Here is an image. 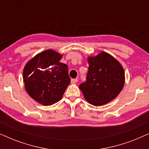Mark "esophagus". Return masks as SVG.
Returning <instances> with one entry per match:
<instances>
[{"label": "esophagus", "instance_id": "obj_1", "mask_svg": "<svg viewBox=\"0 0 149 149\" xmlns=\"http://www.w3.org/2000/svg\"><path fill=\"white\" fill-rule=\"evenodd\" d=\"M77 81H78V79H71V83H76Z\"/></svg>", "mask_w": 149, "mask_h": 149}]
</instances>
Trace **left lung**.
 <instances>
[{"mask_svg":"<svg viewBox=\"0 0 149 149\" xmlns=\"http://www.w3.org/2000/svg\"><path fill=\"white\" fill-rule=\"evenodd\" d=\"M86 81L79 85L85 100L93 106H102L115 99L123 89L125 72L121 64L107 52L88 58Z\"/></svg>","mask_w":149,"mask_h":149,"instance_id":"obj_1","label":"left lung"}]
</instances>
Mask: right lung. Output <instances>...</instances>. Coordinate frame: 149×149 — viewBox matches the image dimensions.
Segmentation results:
<instances>
[{"mask_svg":"<svg viewBox=\"0 0 149 149\" xmlns=\"http://www.w3.org/2000/svg\"><path fill=\"white\" fill-rule=\"evenodd\" d=\"M62 58V55L48 49L28 61L24 68L26 91L44 106L54 104L62 99L70 83L68 66L60 62Z\"/></svg>","mask_w":149,"mask_h":149,"instance_id":"1","label":"right lung"}]
</instances>
